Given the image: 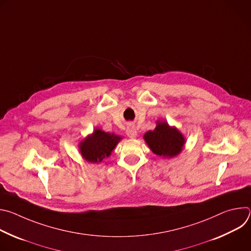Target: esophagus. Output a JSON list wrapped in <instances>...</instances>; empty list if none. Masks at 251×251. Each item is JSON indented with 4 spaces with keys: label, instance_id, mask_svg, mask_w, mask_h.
I'll return each instance as SVG.
<instances>
[{
    "label": "esophagus",
    "instance_id": "34e87169",
    "mask_svg": "<svg viewBox=\"0 0 251 251\" xmlns=\"http://www.w3.org/2000/svg\"><path fill=\"white\" fill-rule=\"evenodd\" d=\"M126 134L129 138H135L137 136V131H136V128L133 126V125H129L127 127V130H126Z\"/></svg>",
    "mask_w": 251,
    "mask_h": 251
}]
</instances>
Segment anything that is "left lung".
I'll return each mask as SVG.
<instances>
[{
    "label": "left lung",
    "mask_w": 251,
    "mask_h": 251,
    "mask_svg": "<svg viewBox=\"0 0 251 251\" xmlns=\"http://www.w3.org/2000/svg\"><path fill=\"white\" fill-rule=\"evenodd\" d=\"M144 140L154 154L164 158L178 155L185 145L183 134L164 121H157L156 128L148 131L144 135Z\"/></svg>",
    "instance_id": "1"
}]
</instances>
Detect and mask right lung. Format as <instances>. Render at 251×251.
Masks as SVG:
<instances>
[{"mask_svg": "<svg viewBox=\"0 0 251 251\" xmlns=\"http://www.w3.org/2000/svg\"><path fill=\"white\" fill-rule=\"evenodd\" d=\"M122 138L114 133L110 134L100 129H95L79 143L81 156L89 163H100L109 157Z\"/></svg>", "mask_w": 251, "mask_h": 251, "instance_id": "add662e5", "label": "right lung"}]
</instances>
